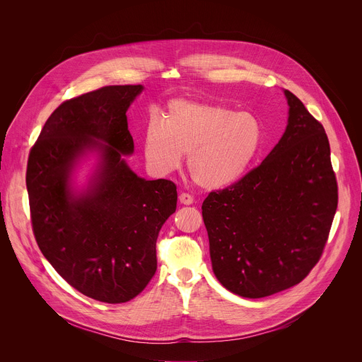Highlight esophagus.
<instances>
[{
    "label": "esophagus",
    "instance_id": "1",
    "mask_svg": "<svg viewBox=\"0 0 362 362\" xmlns=\"http://www.w3.org/2000/svg\"><path fill=\"white\" fill-rule=\"evenodd\" d=\"M179 200H180V203H183V204H192V203H193V196H190L189 193H182V194L179 196Z\"/></svg>",
    "mask_w": 362,
    "mask_h": 362
}]
</instances>
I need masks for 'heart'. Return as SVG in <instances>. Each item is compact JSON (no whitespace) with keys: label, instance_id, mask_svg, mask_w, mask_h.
I'll return each mask as SVG.
<instances>
[{"label":"heart","instance_id":"obj_1","mask_svg":"<svg viewBox=\"0 0 362 362\" xmlns=\"http://www.w3.org/2000/svg\"><path fill=\"white\" fill-rule=\"evenodd\" d=\"M264 141L262 126L249 112L189 100L170 101L162 123L151 119L143 133L148 168L168 175L187 154L196 185L223 189L245 176Z\"/></svg>","mask_w":362,"mask_h":362}]
</instances>
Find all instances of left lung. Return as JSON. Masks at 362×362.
<instances>
[{"mask_svg":"<svg viewBox=\"0 0 362 362\" xmlns=\"http://www.w3.org/2000/svg\"><path fill=\"white\" fill-rule=\"evenodd\" d=\"M288 126L265 160L211 192L202 216L218 281L243 298L299 284L318 264L338 206L324 126L285 90Z\"/></svg>","mask_w":362,"mask_h":362,"instance_id":"1","label":"left lung"}]
</instances>
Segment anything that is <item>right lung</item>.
<instances>
[{
    "instance_id": "1",
    "label": "right lung",
    "mask_w": 362,
    "mask_h": 362,
    "mask_svg": "<svg viewBox=\"0 0 362 362\" xmlns=\"http://www.w3.org/2000/svg\"><path fill=\"white\" fill-rule=\"evenodd\" d=\"M143 86H106L51 113L27 163L33 232L45 259L83 295L106 303L137 296L158 269L156 240L175 214L176 185L146 180L126 163L134 150L126 112ZM88 151L100 160L89 187H71Z\"/></svg>"
}]
</instances>
